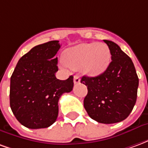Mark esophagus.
Returning <instances> with one entry per match:
<instances>
[{
    "mask_svg": "<svg viewBox=\"0 0 148 148\" xmlns=\"http://www.w3.org/2000/svg\"><path fill=\"white\" fill-rule=\"evenodd\" d=\"M80 77H78L77 75H75L74 77V84H78V83H80Z\"/></svg>",
    "mask_w": 148,
    "mask_h": 148,
    "instance_id": "esophagus-1",
    "label": "esophagus"
}]
</instances>
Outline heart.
<instances>
[{
  "instance_id": "obj_1",
  "label": "heart",
  "mask_w": 148,
  "mask_h": 148,
  "mask_svg": "<svg viewBox=\"0 0 148 148\" xmlns=\"http://www.w3.org/2000/svg\"><path fill=\"white\" fill-rule=\"evenodd\" d=\"M63 61L73 70L81 68L84 74L97 76L109 67L111 54L105 43H81L65 51Z\"/></svg>"
}]
</instances>
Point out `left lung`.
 Instances as JSON below:
<instances>
[{"label":"left lung","instance_id":"left-lung-1","mask_svg":"<svg viewBox=\"0 0 148 148\" xmlns=\"http://www.w3.org/2000/svg\"><path fill=\"white\" fill-rule=\"evenodd\" d=\"M104 42L112 55L109 67L96 77L83 76L81 82L88 89L84 99L88 115L98 123L114 124L125 120L132 111L139 78L130 57L114 42Z\"/></svg>","mask_w":148,"mask_h":148}]
</instances>
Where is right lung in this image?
I'll use <instances>...</instances> for the list:
<instances>
[{"instance_id":"add662e5","label":"right lung","mask_w":148,"mask_h":148,"mask_svg":"<svg viewBox=\"0 0 148 148\" xmlns=\"http://www.w3.org/2000/svg\"><path fill=\"white\" fill-rule=\"evenodd\" d=\"M58 40L32 48L18 61L10 79V107L24 127L38 129L53 124L58 117V100L74 87V77L59 80Z\"/></svg>"}]
</instances>
